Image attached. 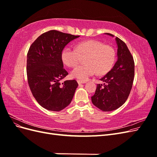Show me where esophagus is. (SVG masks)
Instances as JSON below:
<instances>
[{"label":"esophagus","mask_w":157,"mask_h":157,"mask_svg":"<svg viewBox=\"0 0 157 157\" xmlns=\"http://www.w3.org/2000/svg\"><path fill=\"white\" fill-rule=\"evenodd\" d=\"M77 82H78L79 84L86 83V82H85V81H82V80H77Z\"/></svg>","instance_id":"esophagus-1"}]
</instances>
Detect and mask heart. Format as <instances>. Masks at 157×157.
<instances>
[{"instance_id": "heart-1", "label": "heart", "mask_w": 157, "mask_h": 157, "mask_svg": "<svg viewBox=\"0 0 157 157\" xmlns=\"http://www.w3.org/2000/svg\"><path fill=\"white\" fill-rule=\"evenodd\" d=\"M85 57L86 64L78 65L71 71L73 77L84 81L96 72L104 75L110 71L115 62L116 52L110 45L91 40L79 42L76 49L66 47L61 53L62 61L69 67H75Z\"/></svg>"}]
</instances>
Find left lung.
Segmentation results:
<instances>
[{"mask_svg":"<svg viewBox=\"0 0 157 157\" xmlns=\"http://www.w3.org/2000/svg\"><path fill=\"white\" fill-rule=\"evenodd\" d=\"M107 35L113 36L110 33ZM117 57L116 63L100 80L92 96L94 105L103 111H111L125 103L132 90L134 77V61L126 44L116 37Z\"/></svg>","mask_w":157,"mask_h":157,"instance_id":"8db88e82","label":"left lung"}]
</instances>
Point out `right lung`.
Wrapping results in <instances>:
<instances>
[{
    "label": "right lung",
    "instance_id": "right-lung-1",
    "mask_svg": "<svg viewBox=\"0 0 157 157\" xmlns=\"http://www.w3.org/2000/svg\"><path fill=\"white\" fill-rule=\"evenodd\" d=\"M79 36L51 30L38 37L28 51V84L36 101L47 110L61 111L72 101L78 84L75 80L60 83L68 75L61 53L69 42Z\"/></svg>",
    "mask_w": 157,
    "mask_h": 157
}]
</instances>
